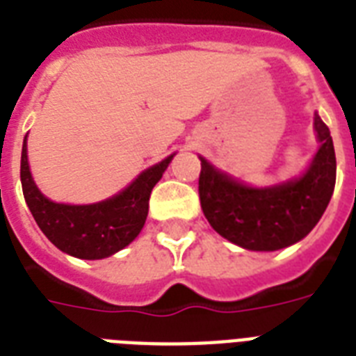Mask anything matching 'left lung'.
Wrapping results in <instances>:
<instances>
[{"label":"left lung","mask_w":356,"mask_h":356,"mask_svg":"<svg viewBox=\"0 0 356 356\" xmlns=\"http://www.w3.org/2000/svg\"><path fill=\"white\" fill-rule=\"evenodd\" d=\"M318 151L298 177L251 186L200 155V200L211 227L249 251H277L298 243L323 216L337 183L331 131L314 113Z\"/></svg>","instance_id":"obj_1"}]
</instances>
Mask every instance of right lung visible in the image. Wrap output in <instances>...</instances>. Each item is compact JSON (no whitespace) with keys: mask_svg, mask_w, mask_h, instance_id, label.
Returning <instances> with one entry per match:
<instances>
[{"mask_svg":"<svg viewBox=\"0 0 356 356\" xmlns=\"http://www.w3.org/2000/svg\"><path fill=\"white\" fill-rule=\"evenodd\" d=\"M175 153L156 162L118 194L88 205L57 203L36 186L27 156V134L22 147L19 179L25 203L47 240L75 259L99 260L127 248L144 227L151 190L166 172Z\"/></svg>","mask_w":356,"mask_h":356,"instance_id":"right-lung-1","label":"right lung"}]
</instances>
